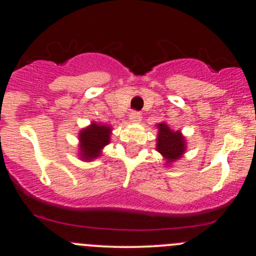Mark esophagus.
Wrapping results in <instances>:
<instances>
[{"label":"esophagus","mask_w":256,"mask_h":256,"mask_svg":"<svg viewBox=\"0 0 256 256\" xmlns=\"http://www.w3.org/2000/svg\"><path fill=\"white\" fill-rule=\"evenodd\" d=\"M130 120L132 122H136V124H138V122H140V120H142V114L138 113V112H131L130 113Z\"/></svg>","instance_id":"34e87169"}]
</instances>
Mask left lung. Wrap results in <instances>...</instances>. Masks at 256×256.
Masks as SVG:
<instances>
[{
    "mask_svg": "<svg viewBox=\"0 0 256 256\" xmlns=\"http://www.w3.org/2000/svg\"><path fill=\"white\" fill-rule=\"evenodd\" d=\"M185 149L186 142L180 131H173L166 122L158 124L156 150L162 155L168 165L183 156Z\"/></svg>",
    "mask_w": 256,
    "mask_h": 256,
    "instance_id": "obj_1",
    "label": "left lung"
}]
</instances>
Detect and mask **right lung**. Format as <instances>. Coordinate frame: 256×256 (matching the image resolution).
Segmentation results:
<instances>
[{
    "instance_id": "1",
    "label": "right lung",
    "mask_w": 256,
    "mask_h": 256,
    "mask_svg": "<svg viewBox=\"0 0 256 256\" xmlns=\"http://www.w3.org/2000/svg\"><path fill=\"white\" fill-rule=\"evenodd\" d=\"M112 128L108 125L91 122L79 132V154L80 158L91 161L101 155L102 149L110 142Z\"/></svg>"
}]
</instances>
